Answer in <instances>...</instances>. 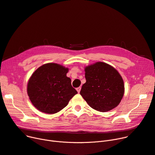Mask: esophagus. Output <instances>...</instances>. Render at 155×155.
Returning a JSON list of instances; mask_svg holds the SVG:
<instances>
[{
    "instance_id": "1",
    "label": "esophagus",
    "mask_w": 155,
    "mask_h": 155,
    "mask_svg": "<svg viewBox=\"0 0 155 155\" xmlns=\"http://www.w3.org/2000/svg\"><path fill=\"white\" fill-rule=\"evenodd\" d=\"M76 90H77V91H78V93H80V90H81V87H78V88H76Z\"/></svg>"
}]
</instances>
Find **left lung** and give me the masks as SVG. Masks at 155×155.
<instances>
[{
    "label": "left lung",
    "mask_w": 155,
    "mask_h": 155,
    "mask_svg": "<svg viewBox=\"0 0 155 155\" xmlns=\"http://www.w3.org/2000/svg\"><path fill=\"white\" fill-rule=\"evenodd\" d=\"M86 82L80 95L93 109L106 112L117 107L123 98L125 85L113 67L98 61L85 68Z\"/></svg>",
    "instance_id": "8db88e82"
}]
</instances>
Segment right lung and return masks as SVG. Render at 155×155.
<instances>
[{
    "mask_svg": "<svg viewBox=\"0 0 155 155\" xmlns=\"http://www.w3.org/2000/svg\"><path fill=\"white\" fill-rule=\"evenodd\" d=\"M68 68L48 63L38 67L30 77L27 94L33 105L41 112L54 114L64 108L77 94L67 77Z\"/></svg>",
    "mask_w": 155,
    "mask_h": 155,
    "instance_id": "obj_1",
    "label": "right lung"
}]
</instances>
